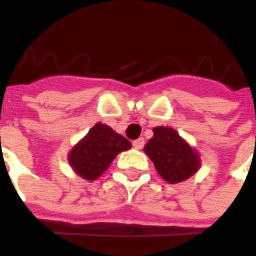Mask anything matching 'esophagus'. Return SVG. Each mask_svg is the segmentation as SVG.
<instances>
[{
	"instance_id": "34e87169",
	"label": "esophagus",
	"mask_w": 256,
	"mask_h": 256,
	"mask_svg": "<svg viewBox=\"0 0 256 256\" xmlns=\"http://www.w3.org/2000/svg\"><path fill=\"white\" fill-rule=\"evenodd\" d=\"M132 146H134L135 150H142V148L144 146V139H143V138H139V139L134 140Z\"/></svg>"
}]
</instances>
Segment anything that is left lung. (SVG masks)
Wrapping results in <instances>:
<instances>
[{
    "instance_id": "8db88e82",
    "label": "left lung",
    "mask_w": 256,
    "mask_h": 256,
    "mask_svg": "<svg viewBox=\"0 0 256 256\" xmlns=\"http://www.w3.org/2000/svg\"><path fill=\"white\" fill-rule=\"evenodd\" d=\"M160 176L170 184L186 180L201 168L198 152L172 128L157 126L144 146Z\"/></svg>"
}]
</instances>
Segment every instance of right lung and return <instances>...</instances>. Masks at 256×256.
<instances>
[{
    "label": "right lung",
    "mask_w": 256,
    "mask_h": 256,
    "mask_svg": "<svg viewBox=\"0 0 256 256\" xmlns=\"http://www.w3.org/2000/svg\"><path fill=\"white\" fill-rule=\"evenodd\" d=\"M131 148V143L106 124L98 122L76 144L68 154V162L76 174L92 182L104 174L116 156Z\"/></svg>",
    "instance_id": "1"
}]
</instances>
